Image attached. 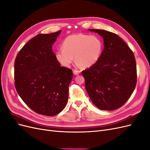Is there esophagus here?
I'll return each instance as SVG.
<instances>
[{
	"instance_id": "34e87169",
	"label": "esophagus",
	"mask_w": 150,
	"mask_h": 150,
	"mask_svg": "<svg viewBox=\"0 0 150 150\" xmlns=\"http://www.w3.org/2000/svg\"><path fill=\"white\" fill-rule=\"evenodd\" d=\"M73 73L74 75H79L81 73V71H77V70H74L73 71Z\"/></svg>"
}]
</instances>
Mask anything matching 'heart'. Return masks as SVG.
Masks as SVG:
<instances>
[{"label":"heart","mask_w":150,"mask_h":150,"mask_svg":"<svg viewBox=\"0 0 150 150\" xmlns=\"http://www.w3.org/2000/svg\"><path fill=\"white\" fill-rule=\"evenodd\" d=\"M103 49L102 39L97 35L72 34L62 42V49L56 52L57 60L65 67H69L74 59L76 65L90 67L100 59Z\"/></svg>","instance_id":"b5f03b06"}]
</instances>
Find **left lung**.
I'll return each mask as SVG.
<instances>
[{
  "label": "left lung",
  "instance_id": "8db88e82",
  "mask_svg": "<svg viewBox=\"0 0 150 150\" xmlns=\"http://www.w3.org/2000/svg\"><path fill=\"white\" fill-rule=\"evenodd\" d=\"M88 30L101 36L104 49L96 64L82 71L86 89L99 110H115L128 100L137 84L133 52L116 34L105 30Z\"/></svg>",
  "mask_w": 150,
  "mask_h": 150
}]
</instances>
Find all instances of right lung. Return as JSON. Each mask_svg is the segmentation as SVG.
Masks as SVG:
<instances>
[{"instance_id":"obj_1","label":"right lung","mask_w":150,"mask_h":150,"mask_svg":"<svg viewBox=\"0 0 150 150\" xmlns=\"http://www.w3.org/2000/svg\"><path fill=\"white\" fill-rule=\"evenodd\" d=\"M61 33L37 35L20 50L14 63L18 94L32 110L47 116L64 110L73 77L71 69L61 66L52 49Z\"/></svg>"}]
</instances>
